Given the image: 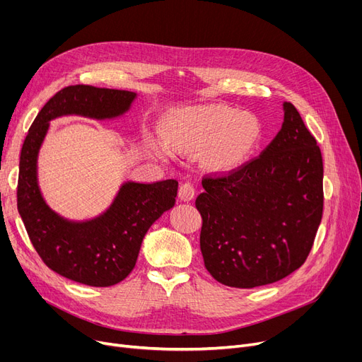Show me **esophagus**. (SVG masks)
I'll list each match as a JSON object with an SVG mask.
<instances>
[{
    "label": "esophagus",
    "instance_id": "obj_1",
    "mask_svg": "<svg viewBox=\"0 0 362 362\" xmlns=\"http://www.w3.org/2000/svg\"><path fill=\"white\" fill-rule=\"evenodd\" d=\"M179 198L182 201H192L195 198V187L191 182H186L179 189Z\"/></svg>",
    "mask_w": 362,
    "mask_h": 362
}]
</instances>
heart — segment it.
<instances>
[{
    "instance_id": "b5f03b06",
    "label": "heart",
    "mask_w": 362,
    "mask_h": 362,
    "mask_svg": "<svg viewBox=\"0 0 362 362\" xmlns=\"http://www.w3.org/2000/svg\"><path fill=\"white\" fill-rule=\"evenodd\" d=\"M165 142L192 154L204 147V163L217 171L232 170L250 156L259 136L258 120L226 105H205L176 112L165 127Z\"/></svg>"
}]
</instances>
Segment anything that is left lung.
Masks as SVG:
<instances>
[{
    "label": "left lung",
    "mask_w": 362,
    "mask_h": 362,
    "mask_svg": "<svg viewBox=\"0 0 362 362\" xmlns=\"http://www.w3.org/2000/svg\"><path fill=\"white\" fill-rule=\"evenodd\" d=\"M261 156L226 176H205L197 198L205 269L226 286L279 281L305 262L322 217V158L291 103Z\"/></svg>",
    "instance_id": "left-lung-1"
}]
</instances>
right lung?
<instances>
[{
	"label": "right lung",
	"instance_id": "add662e5",
	"mask_svg": "<svg viewBox=\"0 0 362 362\" xmlns=\"http://www.w3.org/2000/svg\"><path fill=\"white\" fill-rule=\"evenodd\" d=\"M136 93L73 85L57 92L37 112L23 142L18 167L17 208L36 252L60 276L88 286L107 288L135 269L149 227L176 202L177 180L126 182L101 216L71 221L52 211L37 185V154L49 122L78 114L105 120L124 114Z\"/></svg>",
	"mask_w": 362,
	"mask_h": 362
}]
</instances>
